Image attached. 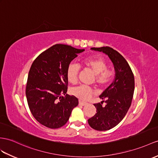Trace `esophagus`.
Listing matches in <instances>:
<instances>
[{"instance_id":"esophagus-1","label":"esophagus","mask_w":158,"mask_h":158,"mask_svg":"<svg viewBox=\"0 0 158 158\" xmlns=\"http://www.w3.org/2000/svg\"><path fill=\"white\" fill-rule=\"evenodd\" d=\"M87 105L86 102H84L82 101H79V105H81V106H86Z\"/></svg>"}]
</instances>
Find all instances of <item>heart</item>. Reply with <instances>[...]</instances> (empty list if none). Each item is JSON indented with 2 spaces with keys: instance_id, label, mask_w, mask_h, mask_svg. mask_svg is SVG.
<instances>
[{
  "instance_id": "b5f03b06",
  "label": "heart",
  "mask_w": 158,
  "mask_h": 158,
  "mask_svg": "<svg viewBox=\"0 0 158 158\" xmlns=\"http://www.w3.org/2000/svg\"><path fill=\"white\" fill-rule=\"evenodd\" d=\"M82 65L95 75V82L100 86L106 85L113 78V71L106 69V62L101 57H92L84 59L82 61ZM79 71L80 68L78 64L72 62L69 65L66 72L67 79L69 82L76 83ZM72 93L79 99L86 101L92 97L94 91L90 87L81 85L73 88Z\"/></svg>"
}]
</instances>
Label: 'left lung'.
<instances>
[{"instance_id": "obj_1", "label": "left lung", "mask_w": 158, "mask_h": 158, "mask_svg": "<svg viewBox=\"0 0 158 158\" xmlns=\"http://www.w3.org/2000/svg\"><path fill=\"white\" fill-rule=\"evenodd\" d=\"M91 49L108 56L114 69L113 82L99 97L102 102L94 105L97 113L88 120L92 129L107 131L117 126L127 113L134 93V76L127 61L116 50L110 47ZM103 102L106 103L105 107L102 105Z\"/></svg>"}]
</instances>
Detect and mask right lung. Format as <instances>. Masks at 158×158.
Returning a JSON list of instances; mask_svg holds the SVG:
<instances>
[{
	"mask_svg": "<svg viewBox=\"0 0 158 158\" xmlns=\"http://www.w3.org/2000/svg\"><path fill=\"white\" fill-rule=\"evenodd\" d=\"M84 50L56 44L33 61L28 74L26 97L31 112L40 124L50 129L60 128L78 106V98L66 94V72L71 61Z\"/></svg>",
	"mask_w": 158,
	"mask_h": 158,
	"instance_id": "1",
	"label": "right lung"
}]
</instances>
